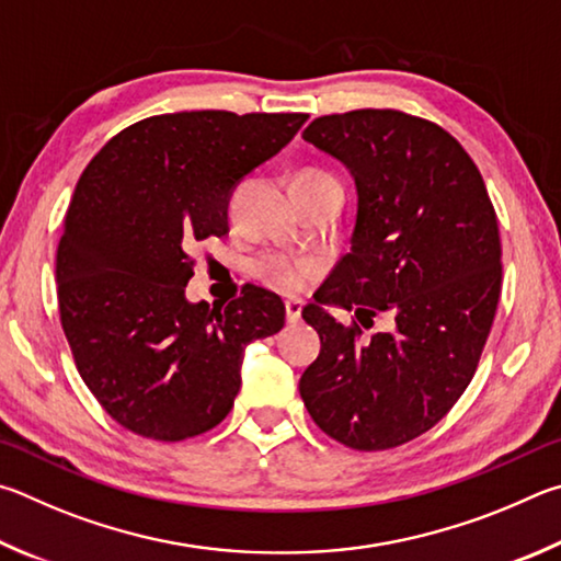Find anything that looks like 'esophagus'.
Here are the masks:
<instances>
[{"label":"esophagus","instance_id":"obj_1","mask_svg":"<svg viewBox=\"0 0 561 561\" xmlns=\"http://www.w3.org/2000/svg\"><path fill=\"white\" fill-rule=\"evenodd\" d=\"M300 312H302V302L300 300H296V298L286 300V318H288V322H298L300 320Z\"/></svg>","mask_w":561,"mask_h":561}]
</instances>
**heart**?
<instances>
[{"instance_id": "b5f03b06", "label": "heart", "mask_w": 561, "mask_h": 561, "mask_svg": "<svg viewBox=\"0 0 561 561\" xmlns=\"http://www.w3.org/2000/svg\"><path fill=\"white\" fill-rule=\"evenodd\" d=\"M342 190L340 182L335 176L322 172V170H300L290 176V190ZM312 271L310 263L302 261H288V259H268L261 265V273L265 278H271L273 283H278L283 288H296L302 280L308 278V273Z\"/></svg>"}]
</instances>
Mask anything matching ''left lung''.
<instances>
[{
	"label": "left lung",
	"instance_id": "obj_1",
	"mask_svg": "<svg viewBox=\"0 0 561 561\" xmlns=\"http://www.w3.org/2000/svg\"><path fill=\"white\" fill-rule=\"evenodd\" d=\"M302 137L347 164L357 221L352 251L302 308L320 355L300 397L337 444L397 448L434 428L476 375L503 288L497 216L463 145L424 117L365 107L316 117ZM325 305L358 320L342 327ZM381 309L396 332L365 341Z\"/></svg>",
	"mask_w": 561,
	"mask_h": 561
}]
</instances>
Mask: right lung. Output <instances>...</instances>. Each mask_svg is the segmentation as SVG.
<instances>
[{"instance_id": "add662e5", "label": "right lung", "mask_w": 561, "mask_h": 561, "mask_svg": "<svg viewBox=\"0 0 561 561\" xmlns=\"http://www.w3.org/2000/svg\"><path fill=\"white\" fill-rule=\"evenodd\" d=\"M306 113L190 111L111 137L81 174L56 251L58 316L76 369L123 428L184 440L221 424L243 347L286 308L243 286L229 306L190 302L196 241L229 231L233 186L286 147Z\"/></svg>"}]
</instances>
